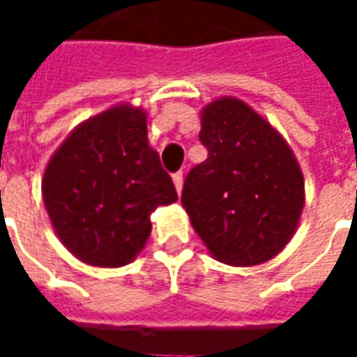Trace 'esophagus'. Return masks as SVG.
Instances as JSON below:
<instances>
[{
	"instance_id": "obj_1",
	"label": "esophagus",
	"mask_w": 357,
	"mask_h": 357,
	"mask_svg": "<svg viewBox=\"0 0 357 357\" xmlns=\"http://www.w3.org/2000/svg\"><path fill=\"white\" fill-rule=\"evenodd\" d=\"M174 185H176V191H178V195L181 193V189H183V174H181V172L174 174Z\"/></svg>"
}]
</instances>
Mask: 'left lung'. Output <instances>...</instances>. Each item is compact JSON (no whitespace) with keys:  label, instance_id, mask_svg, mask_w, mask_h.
<instances>
[{"label":"left lung","instance_id":"8db88e82","mask_svg":"<svg viewBox=\"0 0 357 357\" xmlns=\"http://www.w3.org/2000/svg\"><path fill=\"white\" fill-rule=\"evenodd\" d=\"M199 139L208 158L187 174L181 193L193 229L220 262H268L296 233L306 201L292 149L237 97L201 110Z\"/></svg>","mask_w":357,"mask_h":357}]
</instances>
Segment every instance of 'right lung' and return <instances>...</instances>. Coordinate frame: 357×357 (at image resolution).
Instances as JSON below:
<instances>
[{"label": "right lung", "mask_w": 357, "mask_h": 357, "mask_svg": "<svg viewBox=\"0 0 357 357\" xmlns=\"http://www.w3.org/2000/svg\"><path fill=\"white\" fill-rule=\"evenodd\" d=\"M42 195L61 243L84 264L120 268L135 260L151 212L178 201L149 145L147 110L114 105L74 128L45 166Z\"/></svg>", "instance_id": "add662e5"}]
</instances>
